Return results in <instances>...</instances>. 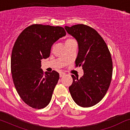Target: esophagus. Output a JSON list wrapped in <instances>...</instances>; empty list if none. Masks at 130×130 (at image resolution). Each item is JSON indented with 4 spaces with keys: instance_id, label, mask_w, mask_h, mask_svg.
Listing matches in <instances>:
<instances>
[{
    "instance_id": "1",
    "label": "esophagus",
    "mask_w": 130,
    "mask_h": 130,
    "mask_svg": "<svg viewBox=\"0 0 130 130\" xmlns=\"http://www.w3.org/2000/svg\"><path fill=\"white\" fill-rule=\"evenodd\" d=\"M65 75V73L64 72H60V77H63Z\"/></svg>"
}]
</instances>
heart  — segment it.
<instances>
[{"instance_id": "b5f03b06", "label": "heart", "mask_w": 130, "mask_h": 130, "mask_svg": "<svg viewBox=\"0 0 130 130\" xmlns=\"http://www.w3.org/2000/svg\"><path fill=\"white\" fill-rule=\"evenodd\" d=\"M73 40V39H67V40H66V42H68V41H70V40Z\"/></svg>"}]
</instances>
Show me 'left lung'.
<instances>
[{"label": "left lung", "instance_id": "8db88e82", "mask_svg": "<svg viewBox=\"0 0 130 130\" xmlns=\"http://www.w3.org/2000/svg\"><path fill=\"white\" fill-rule=\"evenodd\" d=\"M65 28L77 40L78 53L75 66L82 67L84 72L80 78L72 75L70 93L79 106H94L103 99L111 83V54L103 38L89 26L77 24L71 27L65 26Z\"/></svg>", "mask_w": 130, "mask_h": 130}]
</instances>
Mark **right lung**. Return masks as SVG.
I'll return each mask as SVG.
<instances>
[{
    "label": "right lung",
    "mask_w": 130,
    "mask_h": 130,
    "mask_svg": "<svg viewBox=\"0 0 130 130\" xmlns=\"http://www.w3.org/2000/svg\"><path fill=\"white\" fill-rule=\"evenodd\" d=\"M66 32L61 27L33 24L19 35L11 55V72L21 99L33 108L41 109L50 103L59 73H44L41 60L49 57L52 45Z\"/></svg>",
    "instance_id": "right-lung-1"
}]
</instances>
